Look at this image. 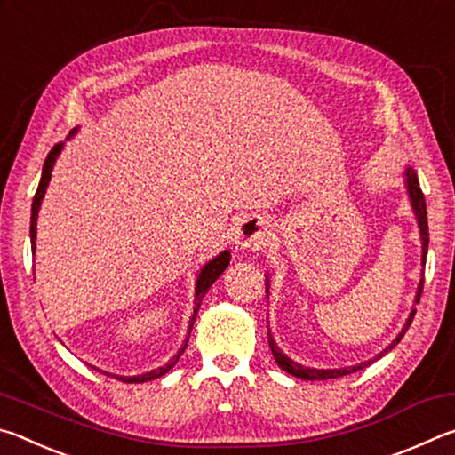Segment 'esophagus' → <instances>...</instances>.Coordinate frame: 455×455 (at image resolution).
I'll list each match as a JSON object with an SVG mask.
<instances>
[{
    "instance_id": "esophagus-1",
    "label": "esophagus",
    "mask_w": 455,
    "mask_h": 455,
    "mask_svg": "<svg viewBox=\"0 0 455 455\" xmlns=\"http://www.w3.org/2000/svg\"><path fill=\"white\" fill-rule=\"evenodd\" d=\"M268 238V222L252 217L241 222V227L235 233V244L243 251H257L267 243Z\"/></svg>"
}]
</instances>
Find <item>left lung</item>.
<instances>
[{
    "label": "left lung",
    "mask_w": 455,
    "mask_h": 455,
    "mask_svg": "<svg viewBox=\"0 0 455 455\" xmlns=\"http://www.w3.org/2000/svg\"><path fill=\"white\" fill-rule=\"evenodd\" d=\"M405 187H407V195H410L411 200V206H413V214L415 219H418V225H419V235H421V265H426V257H427V244H429V230H427V209H426V198H423V192L419 188V180H418V174H415L411 168H407L405 171ZM267 292H268V279H267ZM421 292H423V276L418 284V292H415V303H419L421 299ZM415 317V309L410 313V317H407L405 325L402 329V333H399L394 341H391L385 351H381L379 355H375L373 359L363 361V363L359 365H353V367H341V369H313V367H305L301 363H297V361L289 359L284 353L276 347L275 339L271 335V331H268V345H271V351H273V357L276 361V365H279L283 371H287L291 375L299 377V379H307V381H323V379H337V377H343V375H349V373H355L359 369H363L367 365H371L373 361H377L379 357H383L385 353L391 351L395 347V345L402 341V337L405 335V331L410 329L411 321Z\"/></svg>",
    "instance_id": "8db88e82"
}]
</instances>
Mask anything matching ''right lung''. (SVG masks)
<instances>
[{"label": "right lung", "mask_w": 455, "mask_h": 455, "mask_svg": "<svg viewBox=\"0 0 455 455\" xmlns=\"http://www.w3.org/2000/svg\"><path fill=\"white\" fill-rule=\"evenodd\" d=\"M74 132H76V130H74ZM74 132H72V134H74ZM72 134H70V136H72ZM61 146H64V142H60V144L53 146V148H52L50 154H48V158H45L44 168H42V179H40V184H37V190H36V196H34V203H32V222H29V236H32V251H34V252H36V228H37L36 225H37V212H40V206H42V200H44V195H45V188H48L50 179H52V168H53V163H56L58 154L61 152ZM228 263H230V252L225 251V252H220V255H219L217 259L209 260V263H206L203 268H200L198 279H196V291H195V315H192V319H190L188 335H190L192 325H195V317H196V311H198L200 303H203L204 295H206V292H209V289L212 287V283L217 281L222 273H225V268L228 267ZM187 343H188V337L184 339V345L179 349V353H176V355H174L171 361H168L166 365H163V367L152 369V371H148V373L134 375V377H124V375H112V377H116V379L126 381V383H144V381L158 379V377H163L164 373L171 371V369H172L176 363H179L180 355L184 353V349H187Z\"/></svg>", "instance_id": "1"}]
</instances>
